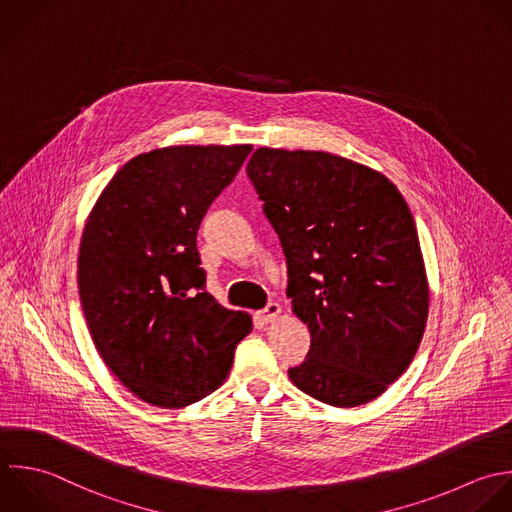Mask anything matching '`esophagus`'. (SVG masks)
<instances>
[{
	"label": "esophagus",
	"instance_id": "obj_1",
	"mask_svg": "<svg viewBox=\"0 0 512 512\" xmlns=\"http://www.w3.org/2000/svg\"><path fill=\"white\" fill-rule=\"evenodd\" d=\"M281 315V305L279 303H269L263 311H261V317H263V321H275L277 317Z\"/></svg>",
	"mask_w": 512,
	"mask_h": 512
}]
</instances>
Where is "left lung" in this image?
Listing matches in <instances>:
<instances>
[{
  "label": "left lung",
  "mask_w": 512,
  "mask_h": 512,
  "mask_svg": "<svg viewBox=\"0 0 512 512\" xmlns=\"http://www.w3.org/2000/svg\"><path fill=\"white\" fill-rule=\"evenodd\" d=\"M247 175L287 257V295L309 327L289 379L333 407L365 405L411 365L429 283L411 209L383 173L325 151L259 147Z\"/></svg>",
  "instance_id": "left-lung-1"
}]
</instances>
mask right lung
Instances as JSON below:
<instances>
[{
	"instance_id": "1",
	"label": "right lung",
	"mask_w": 512,
	"mask_h": 512,
	"mask_svg": "<svg viewBox=\"0 0 512 512\" xmlns=\"http://www.w3.org/2000/svg\"><path fill=\"white\" fill-rule=\"evenodd\" d=\"M251 145H175L127 161L101 191L79 245L91 339L141 401L181 409L229 375L251 317L205 291L197 231Z\"/></svg>"
}]
</instances>
